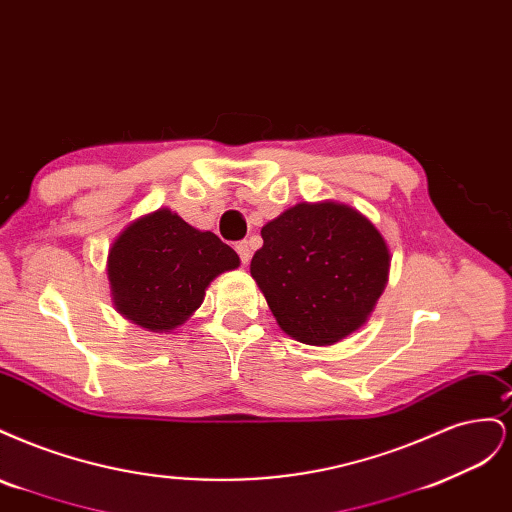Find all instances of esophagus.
Here are the masks:
<instances>
[{"label": "esophagus", "mask_w": 512, "mask_h": 512, "mask_svg": "<svg viewBox=\"0 0 512 512\" xmlns=\"http://www.w3.org/2000/svg\"><path fill=\"white\" fill-rule=\"evenodd\" d=\"M237 254H239L243 265H247V262H250V258H252V245L247 241H239L237 243Z\"/></svg>", "instance_id": "1"}]
</instances>
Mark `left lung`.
<instances>
[{
  "label": "left lung",
  "instance_id": "obj_1",
  "mask_svg": "<svg viewBox=\"0 0 512 512\" xmlns=\"http://www.w3.org/2000/svg\"><path fill=\"white\" fill-rule=\"evenodd\" d=\"M250 273L280 329L307 346H333L365 327L389 282L391 254L356 209L299 203L260 230Z\"/></svg>",
  "mask_w": 512,
  "mask_h": 512
}]
</instances>
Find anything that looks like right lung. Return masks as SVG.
Masks as SVG:
<instances>
[{
  "label": "right lung",
  "instance_id": "right-lung-1",
  "mask_svg": "<svg viewBox=\"0 0 512 512\" xmlns=\"http://www.w3.org/2000/svg\"><path fill=\"white\" fill-rule=\"evenodd\" d=\"M239 256L211 230H198L166 207L119 232L106 258L117 312L153 333L188 320L215 277L239 267Z\"/></svg>",
  "mask_w": 512,
  "mask_h": 512
}]
</instances>
